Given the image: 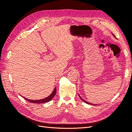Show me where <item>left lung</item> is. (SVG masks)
<instances>
[{"label": "left lung", "mask_w": 132, "mask_h": 132, "mask_svg": "<svg viewBox=\"0 0 132 132\" xmlns=\"http://www.w3.org/2000/svg\"><path fill=\"white\" fill-rule=\"evenodd\" d=\"M80 98L82 100L84 101V102H85V103H87V104H90V105H95V104H93V103H89V102H87V101H85L84 100L83 98H82L80 96Z\"/></svg>", "instance_id": "obj_1"}]
</instances>
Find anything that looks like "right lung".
<instances>
[{"instance_id":"1","label":"right lung","mask_w":132,"mask_h":132,"mask_svg":"<svg viewBox=\"0 0 132 132\" xmlns=\"http://www.w3.org/2000/svg\"><path fill=\"white\" fill-rule=\"evenodd\" d=\"M56 87H55L53 91L52 92V93L48 97H47L45 98H43V99H41V100H29V99H27V98H26L25 97L24 98L26 100L28 101L29 102H30L31 103H45V102H49L51 100H52V98L54 97V96L55 95V94H56Z\"/></svg>"}]
</instances>
